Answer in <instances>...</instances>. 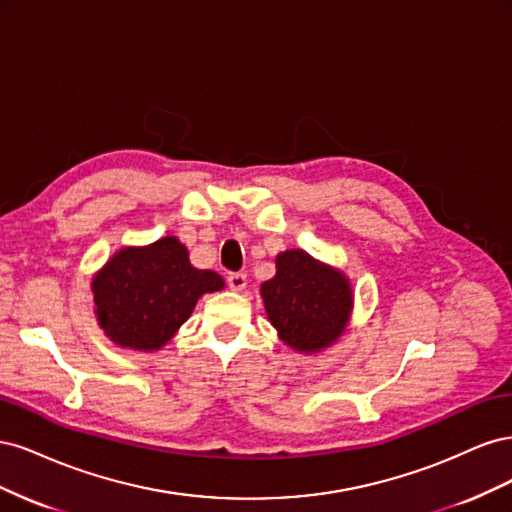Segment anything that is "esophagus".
<instances>
[{
	"label": "esophagus",
	"mask_w": 512,
	"mask_h": 512,
	"mask_svg": "<svg viewBox=\"0 0 512 512\" xmlns=\"http://www.w3.org/2000/svg\"><path fill=\"white\" fill-rule=\"evenodd\" d=\"M226 282H228L230 290L239 292V290H243V288L247 286V275H245V273H228Z\"/></svg>",
	"instance_id": "34e87169"
}]
</instances>
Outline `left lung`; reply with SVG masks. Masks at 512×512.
<instances>
[{"label":"left lung","mask_w":512,"mask_h":512,"mask_svg":"<svg viewBox=\"0 0 512 512\" xmlns=\"http://www.w3.org/2000/svg\"><path fill=\"white\" fill-rule=\"evenodd\" d=\"M260 294L280 339L305 354L335 344L352 312L348 277L303 250L277 254L273 280L260 286Z\"/></svg>","instance_id":"left-lung-1"}]
</instances>
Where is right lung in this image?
I'll use <instances>...</instances> for the list:
<instances>
[{
    "mask_svg": "<svg viewBox=\"0 0 512 512\" xmlns=\"http://www.w3.org/2000/svg\"><path fill=\"white\" fill-rule=\"evenodd\" d=\"M224 280L190 265L188 247L162 237L145 247H121L91 280L96 318L121 348L153 352L173 337L207 292Z\"/></svg>",
    "mask_w": 512,
    "mask_h": 512,
    "instance_id": "1",
    "label": "right lung"
}]
</instances>
